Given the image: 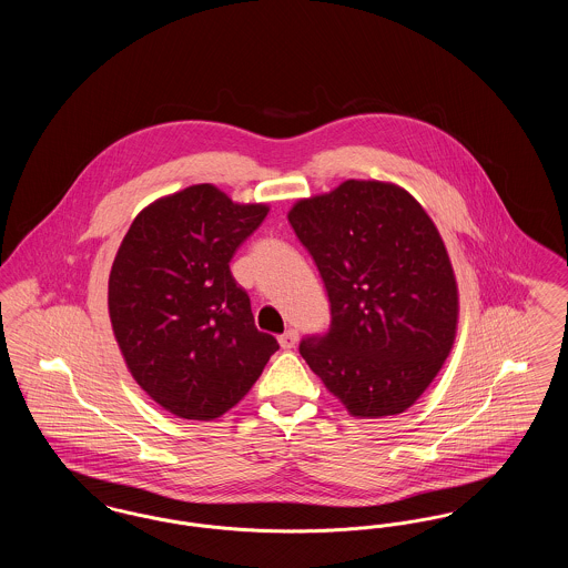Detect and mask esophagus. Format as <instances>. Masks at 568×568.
I'll return each instance as SVG.
<instances>
[{
    "instance_id": "1",
    "label": "esophagus",
    "mask_w": 568,
    "mask_h": 568,
    "mask_svg": "<svg viewBox=\"0 0 568 568\" xmlns=\"http://www.w3.org/2000/svg\"><path fill=\"white\" fill-rule=\"evenodd\" d=\"M278 343H281L283 349H294L297 343L296 329H287L285 334H281V336H278Z\"/></svg>"
}]
</instances>
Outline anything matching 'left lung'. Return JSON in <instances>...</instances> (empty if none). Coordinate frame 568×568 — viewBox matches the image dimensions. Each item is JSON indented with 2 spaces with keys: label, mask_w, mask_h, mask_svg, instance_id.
<instances>
[{
  "label": "left lung",
  "mask_w": 568,
  "mask_h": 568,
  "mask_svg": "<svg viewBox=\"0 0 568 568\" xmlns=\"http://www.w3.org/2000/svg\"><path fill=\"white\" fill-rule=\"evenodd\" d=\"M287 216L332 315L300 355L355 417L403 413L440 371L458 325V285L433 219L378 181H345Z\"/></svg>",
  "instance_id": "obj_1"
}]
</instances>
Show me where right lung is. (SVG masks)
Listing matches in <instances>:
<instances>
[{
  "instance_id": "1",
  "label": "right lung",
  "mask_w": 568,
  "mask_h": 568,
  "mask_svg": "<svg viewBox=\"0 0 568 568\" xmlns=\"http://www.w3.org/2000/svg\"><path fill=\"white\" fill-rule=\"evenodd\" d=\"M268 215L213 185L162 197L135 216L116 251L109 311L138 385L183 419H215L260 378L276 338L260 332L230 272Z\"/></svg>"
}]
</instances>
